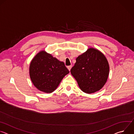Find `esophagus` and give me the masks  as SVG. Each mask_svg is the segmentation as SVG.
I'll return each instance as SVG.
<instances>
[{"instance_id":"34e87169","label":"esophagus","mask_w":134,"mask_h":134,"mask_svg":"<svg viewBox=\"0 0 134 134\" xmlns=\"http://www.w3.org/2000/svg\"><path fill=\"white\" fill-rule=\"evenodd\" d=\"M71 67H72L71 66H69L67 67V68L68 69V70H69V71L70 70V69H71Z\"/></svg>"}]
</instances>
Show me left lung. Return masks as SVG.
Masks as SVG:
<instances>
[{"mask_svg":"<svg viewBox=\"0 0 134 134\" xmlns=\"http://www.w3.org/2000/svg\"><path fill=\"white\" fill-rule=\"evenodd\" d=\"M70 72L80 89L84 93L91 94L100 91L106 83L109 65L102 52L89 48L76 58Z\"/></svg>","mask_w":134,"mask_h":134,"instance_id":"1","label":"left lung"}]
</instances>
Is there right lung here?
Instances as JSON below:
<instances>
[{"mask_svg": "<svg viewBox=\"0 0 134 134\" xmlns=\"http://www.w3.org/2000/svg\"><path fill=\"white\" fill-rule=\"evenodd\" d=\"M69 72L63 62L45 50L38 52L31 62L29 74L34 86L39 91L51 93Z\"/></svg>", "mask_w": 134, "mask_h": 134, "instance_id": "right-lung-1", "label": "right lung"}]
</instances>
